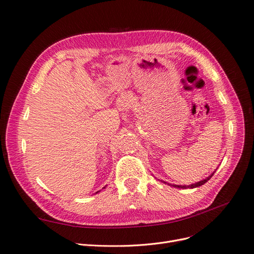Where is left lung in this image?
<instances>
[{
  "mask_svg": "<svg viewBox=\"0 0 254 254\" xmlns=\"http://www.w3.org/2000/svg\"><path fill=\"white\" fill-rule=\"evenodd\" d=\"M214 173L212 175H210L209 177H207V178H205V179H203L201 181H199V182H196L194 184H190V186H176V184H170V183H168V186L174 187V188H178V189H194V188H198V187H201L202 184H204L205 182L209 181L211 179V177L214 175ZM164 183H166V182H164Z\"/></svg>",
  "mask_w": 254,
  "mask_h": 254,
  "instance_id": "8db88e82",
  "label": "left lung"
}]
</instances>
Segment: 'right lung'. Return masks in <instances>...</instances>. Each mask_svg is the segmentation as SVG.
Segmentation results:
<instances>
[{"label": "right lung", "mask_w": 254, "mask_h": 254, "mask_svg": "<svg viewBox=\"0 0 254 254\" xmlns=\"http://www.w3.org/2000/svg\"><path fill=\"white\" fill-rule=\"evenodd\" d=\"M104 189H105V188H104Z\"/></svg>", "instance_id": "1"}]
</instances>
